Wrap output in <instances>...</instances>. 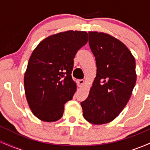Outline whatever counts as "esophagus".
<instances>
[{
    "label": "esophagus",
    "mask_w": 150,
    "mask_h": 150,
    "mask_svg": "<svg viewBox=\"0 0 150 150\" xmlns=\"http://www.w3.org/2000/svg\"><path fill=\"white\" fill-rule=\"evenodd\" d=\"M84 84V80H77V85L79 87H81Z\"/></svg>",
    "instance_id": "34e87169"
}]
</instances>
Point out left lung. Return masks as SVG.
<instances>
[{"label":"left lung","mask_w":150,"mask_h":150,"mask_svg":"<svg viewBox=\"0 0 150 150\" xmlns=\"http://www.w3.org/2000/svg\"><path fill=\"white\" fill-rule=\"evenodd\" d=\"M89 44L97 64V76L87 99L83 116L92 124L109 123L126 106L137 75L135 58L123 43L109 34L89 32Z\"/></svg>","instance_id":"1"}]
</instances>
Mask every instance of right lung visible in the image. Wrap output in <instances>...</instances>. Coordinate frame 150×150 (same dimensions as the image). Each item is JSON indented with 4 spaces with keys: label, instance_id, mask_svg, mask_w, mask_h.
Segmentation results:
<instances>
[{
    "label": "right lung",
    "instance_id": "right-lung-1",
    "mask_svg": "<svg viewBox=\"0 0 150 150\" xmlns=\"http://www.w3.org/2000/svg\"><path fill=\"white\" fill-rule=\"evenodd\" d=\"M87 41L86 32L66 31L44 39L33 51L24 85L29 106L39 119L54 122L63 116L65 104L76 92L73 59Z\"/></svg>",
    "mask_w": 150,
    "mask_h": 150
}]
</instances>
